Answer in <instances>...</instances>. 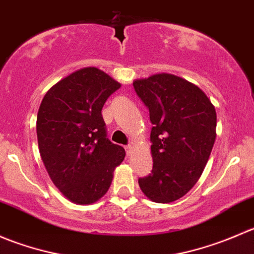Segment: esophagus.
<instances>
[{
  "instance_id": "34e87169",
  "label": "esophagus",
  "mask_w": 254,
  "mask_h": 254,
  "mask_svg": "<svg viewBox=\"0 0 254 254\" xmlns=\"http://www.w3.org/2000/svg\"><path fill=\"white\" fill-rule=\"evenodd\" d=\"M125 151H127V155H130V153H131V151H132L131 145H127V146H125Z\"/></svg>"
}]
</instances>
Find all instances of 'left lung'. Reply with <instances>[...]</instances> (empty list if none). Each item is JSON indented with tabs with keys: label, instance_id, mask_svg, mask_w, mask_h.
Returning <instances> with one entry per match:
<instances>
[{
	"label": "left lung",
	"instance_id": "1",
	"mask_svg": "<svg viewBox=\"0 0 254 254\" xmlns=\"http://www.w3.org/2000/svg\"><path fill=\"white\" fill-rule=\"evenodd\" d=\"M134 89L150 112L153 166L139 178L146 196L172 203L198 182L216 137V112L195 84L170 73L136 79Z\"/></svg>",
	"mask_w": 254,
	"mask_h": 254
}]
</instances>
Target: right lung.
<instances>
[{"mask_svg":"<svg viewBox=\"0 0 254 254\" xmlns=\"http://www.w3.org/2000/svg\"><path fill=\"white\" fill-rule=\"evenodd\" d=\"M120 83L96 67L71 73L51 87L37 117L40 156L53 183L76 204L107 193L125 150L107 137L102 108Z\"/></svg>","mask_w":254,"mask_h":254,"instance_id":"add662e5","label":"right lung"}]
</instances>
